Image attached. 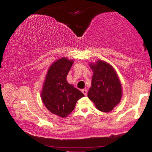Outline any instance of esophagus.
<instances>
[{"label":"esophagus","mask_w":152,"mask_h":152,"mask_svg":"<svg viewBox=\"0 0 152 152\" xmlns=\"http://www.w3.org/2000/svg\"><path fill=\"white\" fill-rule=\"evenodd\" d=\"M82 92L84 94V96H86L87 95V90H86V89H83V90H82Z\"/></svg>","instance_id":"1"}]
</instances>
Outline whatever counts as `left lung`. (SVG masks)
<instances>
[{
    "instance_id": "obj_1",
    "label": "left lung",
    "mask_w": 152,
    "mask_h": 152,
    "mask_svg": "<svg viewBox=\"0 0 152 152\" xmlns=\"http://www.w3.org/2000/svg\"><path fill=\"white\" fill-rule=\"evenodd\" d=\"M90 66L94 74L88 97L98 110L111 112L122 98V89L119 78L114 68L102 60Z\"/></svg>"
}]
</instances>
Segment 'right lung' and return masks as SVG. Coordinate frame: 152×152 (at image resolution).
<instances>
[{
	"mask_svg": "<svg viewBox=\"0 0 152 152\" xmlns=\"http://www.w3.org/2000/svg\"><path fill=\"white\" fill-rule=\"evenodd\" d=\"M72 64L73 60L66 58L54 62L48 69L41 93V98L46 108L61 118L70 114L77 101L84 96L66 80Z\"/></svg>",
	"mask_w": 152,
	"mask_h": 152,
	"instance_id": "obj_1",
	"label": "right lung"
}]
</instances>
